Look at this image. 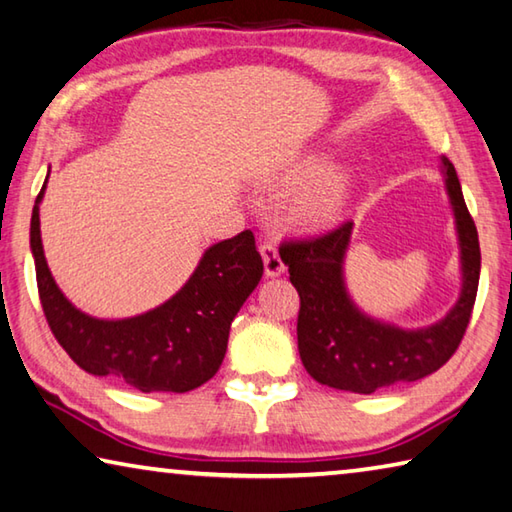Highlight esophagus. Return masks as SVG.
I'll list each match as a JSON object with an SVG mask.
<instances>
[{"mask_svg":"<svg viewBox=\"0 0 512 512\" xmlns=\"http://www.w3.org/2000/svg\"><path fill=\"white\" fill-rule=\"evenodd\" d=\"M261 256H263L265 274H267V276H281V274H283L285 265H283V261H281L279 249H276L274 242H270V240L263 242V245H261Z\"/></svg>","mask_w":512,"mask_h":512,"instance_id":"34e87169","label":"esophagus"}]
</instances>
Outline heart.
<instances>
[{"label": "heart", "instance_id": "1", "mask_svg": "<svg viewBox=\"0 0 512 512\" xmlns=\"http://www.w3.org/2000/svg\"><path fill=\"white\" fill-rule=\"evenodd\" d=\"M326 161L308 157L292 166L285 179L290 184H303L285 204V220L301 231H321L333 224L342 213L348 197V177L344 173L324 175Z\"/></svg>", "mask_w": 512, "mask_h": 512}]
</instances>
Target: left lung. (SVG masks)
I'll list each match as a JSON object with an SVG mask.
<instances>
[{
  "instance_id": "left-lung-1",
  "label": "left lung",
  "mask_w": 512,
  "mask_h": 512,
  "mask_svg": "<svg viewBox=\"0 0 512 512\" xmlns=\"http://www.w3.org/2000/svg\"><path fill=\"white\" fill-rule=\"evenodd\" d=\"M447 195L459 231L463 290L456 306L434 326L402 330L357 310L344 285V256L353 222L279 247L290 281L299 292V355L306 371L326 387L373 393L434 373L456 353L477 299L481 249L452 161L443 157Z\"/></svg>"
}]
</instances>
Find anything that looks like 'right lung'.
Listing matches in <instances>:
<instances>
[{
	"label": "right lung",
	"instance_id": "1",
	"mask_svg": "<svg viewBox=\"0 0 512 512\" xmlns=\"http://www.w3.org/2000/svg\"><path fill=\"white\" fill-rule=\"evenodd\" d=\"M31 215L40 303L53 337L80 369L107 375L143 393H186L218 373L229 328L261 281L263 258L249 229L204 251L200 265L175 297L130 319H96L71 306L53 281L40 238V202Z\"/></svg>",
	"mask_w": 512,
	"mask_h": 512
}]
</instances>
